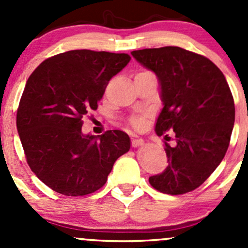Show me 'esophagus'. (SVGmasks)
<instances>
[{"label":"esophagus","instance_id":"34e87169","mask_svg":"<svg viewBox=\"0 0 248 248\" xmlns=\"http://www.w3.org/2000/svg\"><path fill=\"white\" fill-rule=\"evenodd\" d=\"M144 145V140L142 139H132V146L133 147H139Z\"/></svg>","mask_w":248,"mask_h":248}]
</instances>
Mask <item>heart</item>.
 Listing matches in <instances>:
<instances>
[{"instance_id": "heart-1", "label": "heart", "mask_w": 248, "mask_h": 248, "mask_svg": "<svg viewBox=\"0 0 248 248\" xmlns=\"http://www.w3.org/2000/svg\"><path fill=\"white\" fill-rule=\"evenodd\" d=\"M131 124L136 128H140L142 126V124H144V120H142L141 116H134L131 119Z\"/></svg>"}]
</instances>
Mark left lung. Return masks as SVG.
Wrapping results in <instances>:
<instances>
[{
  "label": "left lung",
  "mask_w": 248,
  "mask_h": 248,
  "mask_svg": "<svg viewBox=\"0 0 248 248\" xmlns=\"http://www.w3.org/2000/svg\"><path fill=\"white\" fill-rule=\"evenodd\" d=\"M131 54L158 78L163 108L156 134L167 139L170 131L176 140L175 146L166 142L168 166L150 177V184L171 196L193 191L215 171L228 150L235 121L228 82L214 62L182 47Z\"/></svg>",
  "instance_id": "obj_1"
}]
</instances>
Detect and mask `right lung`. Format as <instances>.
<instances>
[{"label": "right lung", "instance_id": "1", "mask_svg": "<svg viewBox=\"0 0 248 248\" xmlns=\"http://www.w3.org/2000/svg\"><path fill=\"white\" fill-rule=\"evenodd\" d=\"M131 61L127 54L71 50L42 62L26 82L16 128L27 164L63 196L93 193L115 161L129 151L128 134L114 129L85 136L82 117L96 110L109 80Z\"/></svg>", "mask_w": 248, "mask_h": 248}]
</instances>
